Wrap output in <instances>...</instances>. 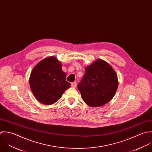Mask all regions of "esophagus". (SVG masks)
<instances>
[{
    "label": "esophagus",
    "instance_id": "esophagus-1",
    "mask_svg": "<svg viewBox=\"0 0 152 152\" xmlns=\"http://www.w3.org/2000/svg\"><path fill=\"white\" fill-rule=\"evenodd\" d=\"M71 86L73 87V88H76L77 86V83L76 82H72L71 83Z\"/></svg>",
    "mask_w": 152,
    "mask_h": 152
}]
</instances>
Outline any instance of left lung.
<instances>
[{
    "label": "left lung",
    "mask_w": 152,
    "mask_h": 152,
    "mask_svg": "<svg viewBox=\"0 0 152 152\" xmlns=\"http://www.w3.org/2000/svg\"><path fill=\"white\" fill-rule=\"evenodd\" d=\"M85 70L83 77L77 85L82 99L91 107L106 104L113 97L118 87L115 71L102 59L94 61Z\"/></svg>",
    "instance_id": "8db88e82"
}]
</instances>
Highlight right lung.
<instances>
[{
    "mask_svg": "<svg viewBox=\"0 0 152 152\" xmlns=\"http://www.w3.org/2000/svg\"><path fill=\"white\" fill-rule=\"evenodd\" d=\"M66 74L55 57H49L39 62L33 69L29 78L31 91L40 103L50 105L59 100L70 84L66 80Z\"/></svg>",
    "mask_w": 152,
    "mask_h": 152,
    "instance_id": "add662e5",
    "label": "right lung"
}]
</instances>
